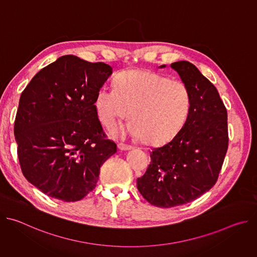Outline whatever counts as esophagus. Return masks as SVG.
Listing matches in <instances>:
<instances>
[{"mask_svg":"<svg viewBox=\"0 0 257 257\" xmlns=\"http://www.w3.org/2000/svg\"><path fill=\"white\" fill-rule=\"evenodd\" d=\"M118 149L120 150V151H130V150H132L133 148L131 145H127V144H124V143H119L118 144Z\"/></svg>","mask_w":257,"mask_h":257,"instance_id":"esophagus-1","label":"esophagus"}]
</instances>
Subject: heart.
Listing matches in <instances>:
<instances>
[{
	"mask_svg": "<svg viewBox=\"0 0 257 257\" xmlns=\"http://www.w3.org/2000/svg\"><path fill=\"white\" fill-rule=\"evenodd\" d=\"M116 87L102 85L94 105L104 127L115 128L130 113L131 121L121 132L141 138L146 144H161L184 126L191 107L185 83L150 71H124L116 77Z\"/></svg>",
	"mask_w": 257,
	"mask_h": 257,
	"instance_id": "heart-1",
	"label": "heart"
}]
</instances>
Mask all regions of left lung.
Segmentation results:
<instances>
[{
	"instance_id": "left-lung-1",
	"label": "left lung",
	"mask_w": 257,
	"mask_h": 257,
	"mask_svg": "<svg viewBox=\"0 0 257 257\" xmlns=\"http://www.w3.org/2000/svg\"><path fill=\"white\" fill-rule=\"evenodd\" d=\"M171 67L190 91V113L171 141L153 149L148 170L137 179L142 196L165 208L186 204L215 184L229 140L227 109L214 85L190 62Z\"/></svg>"
}]
</instances>
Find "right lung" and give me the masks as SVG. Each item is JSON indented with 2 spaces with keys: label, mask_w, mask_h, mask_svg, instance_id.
Instances as JSON below:
<instances>
[{
  "label": "right lung",
  "mask_w": 257,
  "mask_h": 257,
  "mask_svg": "<svg viewBox=\"0 0 257 257\" xmlns=\"http://www.w3.org/2000/svg\"><path fill=\"white\" fill-rule=\"evenodd\" d=\"M112 71L67 55L36 73L21 93L14 125L19 163L26 180L48 196L82 199L117 152L94 105Z\"/></svg>",
  "instance_id": "right-lung-1"
}]
</instances>
